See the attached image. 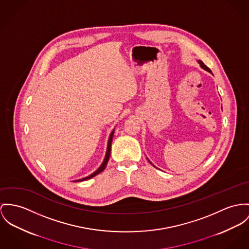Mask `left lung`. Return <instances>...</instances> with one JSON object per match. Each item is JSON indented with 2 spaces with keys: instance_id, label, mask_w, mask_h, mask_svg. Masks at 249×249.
Returning a JSON list of instances; mask_svg holds the SVG:
<instances>
[{
  "instance_id": "left-lung-1",
  "label": "left lung",
  "mask_w": 249,
  "mask_h": 249,
  "mask_svg": "<svg viewBox=\"0 0 249 249\" xmlns=\"http://www.w3.org/2000/svg\"><path fill=\"white\" fill-rule=\"evenodd\" d=\"M199 63H200V64H201V67H203V68H204V69H205V70H207V71H209V72H211V69H210V68H209V67H208V66H207V65H205V64H204V62H203V61H201V60H199Z\"/></svg>"
}]
</instances>
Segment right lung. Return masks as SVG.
<instances>
[{
    "label": "right lung",
    "instance_id": "right-lung-1",
    "mask_svg": "<svg viewBox=\"0 0 249 249\" xmlns=\"http://www.w3.org/2000/svg\"><path fill=\"white\" fill-rule=\"evenodd\" d=\"M113 135H114V131L112 132V134H111V135H110V138H109V142H108V148H107V153H106V156H105V159H104V161H103L102 165L99 167V169H98L96 172H94L93 174H91V175H89V176H87V177H85V178H82V179L77 180L76 182H79V181H84V180H88V179H91V178H93L94 176L97 175L98 173H100V172H103V171H104V169L106 168V166H107V163H108V161H109V158H110V154H111V144H112V140H113Z\"/></svg>",
    "mask_w": 249,
    "mask_h": 249
}]
</instances>
